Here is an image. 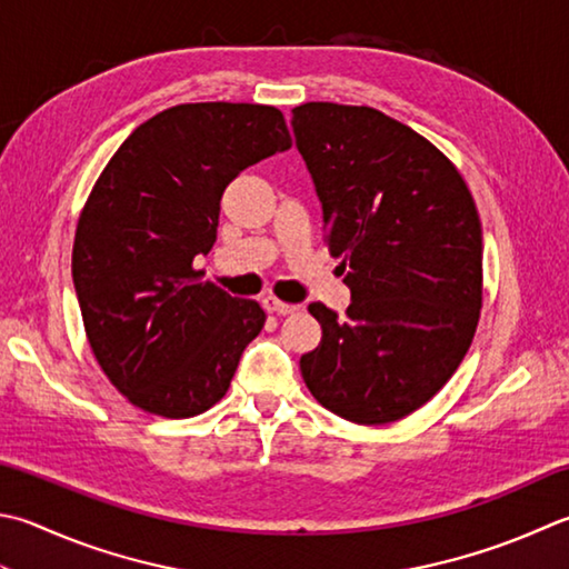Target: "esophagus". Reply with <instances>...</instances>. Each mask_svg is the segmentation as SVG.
Listing matches in <instances>:
<instances>
[{"label":"esophagus","mask_w":569,"mask_h":569,"mask_svg":"<svg viewBox=\"0 0 569 569\" xmlns=\"http://www.w3.org/2000/svg\"><path fill=\"white\" fill-rule=\"evenodd\" d=\"M264 309L270 315H280V317H284V315H295L297 312V305H287V302H282V299H277V297H264Z\"/></svg>","instance_id":"34e87169"}]
</instances>
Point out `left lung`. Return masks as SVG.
Instances as JSON below:
<instances>
[{
    "mask_svg": "<svg viewBox=\"0 0 569 569\" xmlns=\"http://www.w3.org/2000/svg\"><path fill=\"white\" fill-rule=\"evenodd\" d=\"M347 317L309 312L321 341L299 359L307 389L347 421L413 413L453 377L483 305V230L456 166L413 128L369 106L292 109Z\"/></svg>",
    "mask_w": 569,
    "mask_h": 569,
    "instance_id": "1",
    "label": "left lung"
}]
</instances>
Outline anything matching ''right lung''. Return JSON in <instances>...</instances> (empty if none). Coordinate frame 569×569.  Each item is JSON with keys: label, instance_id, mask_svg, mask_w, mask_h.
Here are the masks:
<instances>
[{"label": "right lung", "instance_id": "right-lung-1", "mask_svg": "<svg viewBox=\"0 0 569 569\" xmlns=\"http://www.w3.org/2000/svg\"><path fill=\"white\" fill-rule=\"evenodd\" d=\"M287 148L274 106L180 103L138 126L96 180L73 287L96 361L138 409L188 418L228 391L264 312L200 282L192 260L218 238L224 188Z\"/></svg>", "mask_w": 569, "mask_h": 569}]
</instances>
